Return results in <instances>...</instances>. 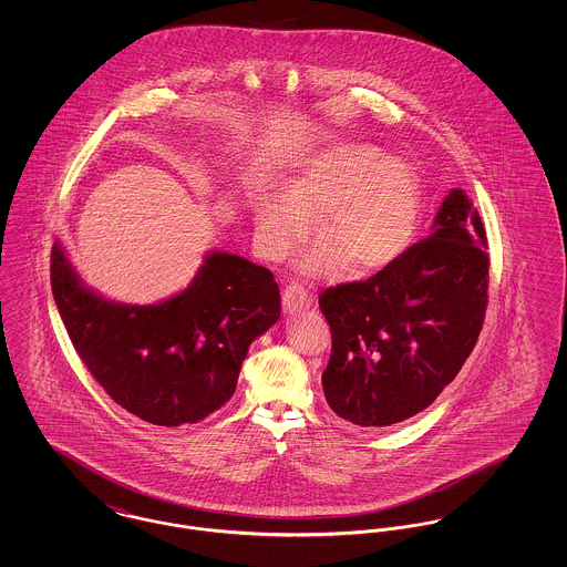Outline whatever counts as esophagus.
<instances>
[{
    "label": "esophagus",
    "instance_id": "1",
    "mask_svg": "<svg viewBox=\"0 0 567 567\" xmlns=\"http://www.w3.org/2000/svg\"><path fill=\"white\" fill-rule=\"evenodd\" d=\"M310 303H312V296H310L308 289H303L301 285H289V287L285 289V293H282V308H285V312H289V315L310 308Z\"/></svg>",
    "mask_w": 567,
    "mask_h": 567
}]
</instances>
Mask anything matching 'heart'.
<instances>
[{"label": "heart", "mask_w": 567, "mask_h": 567, "mask_svg": "<svg viewBox=\"0 0 567 567\" xmlns=\"http://www.w3.org/2000/svg\"><path fill=\"white\" fill-rule=\"evenodd\" d=\"M285 193H261L252 204V231L270 261L289 259L310 236L323 238L299 268L333 278L351 266L377 274L398 264L414 243L423 190L414 167L372 144H338L301 163Z\"/></svg>", "instance_id": "obj_1"}]
</instances>
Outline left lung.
<instances>
[{
	"mask_svg": "<svg viewBox=\"0 0 567 567\" xmlns=\"http://www.w3.org/2000/svg\"><path fill=\"white\" fill-rule=\"evenodd\" d=\"M486 289L485 225L453 189L432 234L398 264L319 297L331 329L329 408L359 427H389L432 405L478 340Z\"/></svg>",
	"mask_w": 567,
	"mask_h": 567,
	"instance_id": "8db88e82",
	"label": "left lung"
}]
</instances>
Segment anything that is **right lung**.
<instances>
[{
  "label": "right lung",
  "instance_id": "add662e5",
  "mask_svg": "<svg viewBox=\"0 0 567 567\" xmlns=\"http://www.w3.org/2000/svg\"><path fill=\"white\" fill-rule=\"evenodd\" d=\"M51 287L86 370L116 404L163 427L227 404L248 347L280 317L274 274L223 250L206 255L178 296L137 306L89 289L54 243Z\"/></svg>",
  "mask_w": 567,
  "mask_h": 567
}]
</instances>
